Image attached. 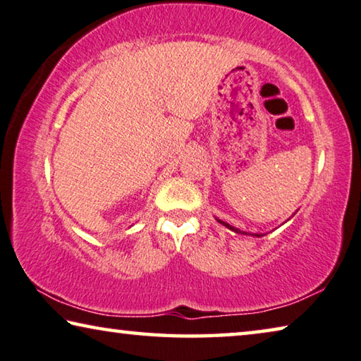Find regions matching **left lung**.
Segmentation results:
<instances>
[{"mask_svg": "<svg viewBox=\"0 0 361 361\" xmlns=\"http://www.w3.org/2000/svg\"><path fill=\"white\" fill-rule=\"evenodd\" d=\"M216 221L219 222V224H222L224 227H227V228H230L232 230V232H235V233H240V235H251V236H264L262 233H250V232H245V230H240V228H236V227H233V226H230V224H227V222H224V221H221V219H217L216 217Z\"/></svg>", "mask_w": 361, "mask_h": 361, "instance_id": "1", "label": "left lung"}]
</instances>
